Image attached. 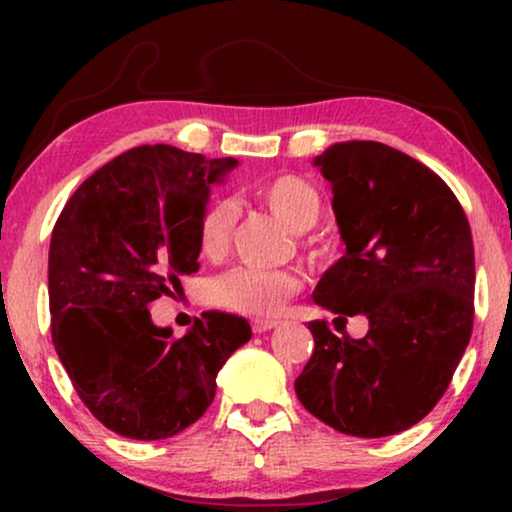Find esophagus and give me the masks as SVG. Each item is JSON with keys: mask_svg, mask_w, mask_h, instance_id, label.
<instances>
[{"mask_svg": "<svg viewBox=\"0 0 512 512\" xmlns=\"http://www.w3.org/2000/svg\"><path fill=\"white\" fill-rule=\"evenodd\" d=\"M277 326L275 319H256L254 321V333H268Z\"/></svg>", "mask_w": 512, "mask_h": 512, "instance_id": "1", "label": "esophagus"}]
</instances>
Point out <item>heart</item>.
<instances>
[{"instance_id":"heart-1","label":"heart","mask_w":512,"mask_h":512,"mask_svg":"<svg viewBox=\"0 0 512 512\" xmlns=\"http://www.w3.org/2000/svg\"><path fill=\"white\" fill-rule=\"evenodd\" d=\"M254 195L284 223L291 233H305L317 223L321 200L305 179L284 174L254 186ZM235 226V205L216 200L205 209L198 226V244L207 258H221L230 247ZM300 289L298 277L289 270L240 265L214 277L207 286L209 300L249 317H275L286 300Z\"/></svg>"}]
</instances>
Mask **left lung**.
Returning <instances> with one entry per match:
<instances>
[{"label":"left lung","instance_id":"obj_1","mask_svg":"<svg viewBox=\"0 0 512 512\" xmlns=\"http://www.w3.org/2000/svg\"><path fill=\"white\" fill-rule=\"evenodd\" d=\"M312 165L331 184L345 244L312 298L340 321L363 314L368 333L310 321L298 401L347 436H394L429 415L471 340V226L436 172L387 144L338 142Z\"/></svg>","mask_w":512,"mask_h":512}]
</instances>
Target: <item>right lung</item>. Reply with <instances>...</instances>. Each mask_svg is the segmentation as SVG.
I'll return each mask as SVG.
<instances>
[{"label": "right lung", "instance_id": "right-lung-1", "mask_svg": "<svg viewBox=\"0 0 512 512\" xmlns=\"http://www.w3.org/2000/svg\"><path fill=\"white\" fill-rule=\"evenodd\" d=\"M237 158L137 146L83 181L48 251L53 345L76 394L132 440L177 436L205 415L216 375L251 338L247 319L205 312L174 340L149 303L198 272L209 191Z\"/></svg>", "mask_w": 512, "mask_h": 512}]
</instances>
